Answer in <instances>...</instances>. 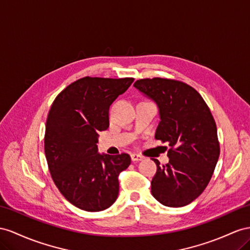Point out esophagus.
<instances>
[{
	"label": "esophagus",
	"instance_id": "esophagus-1",
	"mask_svg": "<svg viewBox=\"0 0 250 250\" xmlns=\"http://www.w3.org/2000/svg\"><path fill=\"white\" fill-rule=\"evenodd\" d=\"M131 159L133 162H139V161H143L144 157L139 154H136V153H132L131 154Z\"/></svg>",
	"mask_w": 250,
	"mask_h": 250
}]
</instances>
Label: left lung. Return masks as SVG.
I'll use <instances>...</instances> for the list:
<instances>
[{
	"instance_id": "left-lung-1",
	"label": "left lung",
	"mask_w": 250,
	"mask_h": 250,
	"mask_svg": "<svg viewBox=\"0 0 250 250\" xmlns=\"http://www.w3.org/2000/svg\"><path fill=\"white\" fill-rule=\"evenodd\" d=\"M158 107L155 138L169 143V164L157 166L151 193L168 207L193 202L207 187L220 156L215 121L206 102L181 81L153 78L134 83Z\"/></svg>"
}]
</instances>
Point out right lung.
I'll return each instance as SVG.
<instances>
[{
  "mask_svg": "<svg viewBox=\"0 0 250 250\" xmlns=\"http://www.w3.org/2000/svg\"><path fill=\"white\" fill-rule=\"evenodd\" d=\"M133 78L84 77L57 96L47 116L44 151L57 188L82 210L102 211L117 200L118 175L131 164L129 154L98 153V133L105 131L108 110Z\"/></svg>",
  "mask_w": 250,
  "mask_h": 250,
  "instance_id": "1",
  "label": "right lung"
}]
</instances>
